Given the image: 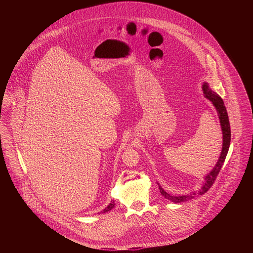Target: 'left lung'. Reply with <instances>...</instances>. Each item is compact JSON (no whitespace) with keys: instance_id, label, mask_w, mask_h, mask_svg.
I'll return each mask as SVG.
<instances>
[{"instance_id":"1","label":"left lung","mask_w":253,"mask_h":253,"mask_svg":"<svg viewBox=\"0 0 253 253\" xmlns=\"http://www.w3.org/2000/svg\"><path fill=\"white\" fill-rule=\"evenodd\" d=\"M203 89V93L205 94V97L207 99H209L213 105L215 106L216 110L218 112V116H219V120H220V125H221V129H222V134H223V145H222V151L219 157V160L216 163L215 167L212 169V171H210V173L205 177V181L204 184L202 186V188L196 192V193H190V194H186V195H180V196H176V195H170L169 193H167L159 184V189H160V193L162 196H164L166 199L174 202V203H180V202H184V201H188L190 199L195 198L196 196H200L204 193H206L211 186L213 185L216 177H217L218 173L220 172V169L225 161L228 149H229V145H230V138H231V131H230V124H229V119H228V114L226 111V108L224 105V102L222 100V98L216 94L215 92H213L207 83H204L202 86Z\"/></svg>"}]
</instances>
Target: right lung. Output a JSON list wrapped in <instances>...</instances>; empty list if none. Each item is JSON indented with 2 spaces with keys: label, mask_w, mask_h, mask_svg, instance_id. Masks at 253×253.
I'll use <instances>...</instances> for the list:
<instances>
[{
  "label": "right lung",
  "mask_w": 253,
  "mask_h": 253,
  "mask_svg": "<svg viewBox=\"0 0 253 253\" xmlns=\"http://www.w3.org/2000/svg\"><path fill=\"white\" fill-rule=\"evenodd\" d=\"M114 206H115V203H114V201H112L109 205H108V206L103 210V212H108V211H110Z\"/></svg>",
  "instance_id": "add662e5"
}]
</instances>
